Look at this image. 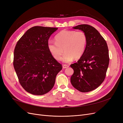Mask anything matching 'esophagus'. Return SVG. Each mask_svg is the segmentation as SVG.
Here are the masks:
<instances>
[{
  "mask_svg": "<svg viewBox=\"0 0 123 123\" xmlns=\"http://www.w3.org/2000/svg\"><path fill=\"white\" fill-rule=\"evenodd\" d=\"M68 67H69V66L67 65H62V68H64V69L67 68Z\"/></svg>",
  "mask_w": 123,
  "mask_h": 123,
  "instance_id": "esophagus-1",
  "label": "esophagus"
}]
</instances>
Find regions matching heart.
<instances>
[{
	"label": "heart",
	"instance_id": "heart-1",
	"mask_svg": "<svg viewBox=\"0 0 123 123\" xmlns=\"http://www.w3.org/2000/svg\"><path fill=\"white\" fill-rule=\"evenodd\" d=\"M55 42L49 40L48 49L57 61L62 59L64 51L62 60L65 62H72L74 58H80L84 53L87 43V36L83 31L62 30L55 36Z\"/></svg>",
	"mask_w": 123,
	"mask_h": 123
}]
</instances>
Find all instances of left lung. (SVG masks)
<instances>
[{
	"instance_id": "obj_1",
	"label": "left lung",
	"mask_w": 123,
	"mask_h": 123,
	"mask_svg": "<svg viewBox=\"0 0 123 123\" xmlns=\"http://www.w3.org/2000/svg\"><path fill=\"white\" fill-rule=\"evenodd\" d=\"M73 29L84 32L87 43L82 56L70 65L74 70L71 83L77 90L87 92L99 87L105 79L109 62L108 48L105 40L92 26L80 25Z\"/></svg>"
}]
</instances>
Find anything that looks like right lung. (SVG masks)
I'll use <instances>...</instances> for the list:
<instances>
[{
  "mask_svg": "<svg viewBox=\"0 0 123 123\" xmlns=\"http://www.w3.org/2000/svg\"><path fill=\"white\" fill-rule=\"evenodd\" d=\"M57 28L35 26L18 41L14 52V68L21 86L33 95L47 93L53 88L61 64L48 49L50 36Z\"/></svg>",
  "mask_w": 123,
  "mask_h": 123,
  "instance_id": "add662e5",
  "label": "right lung"
}]
</instances>
